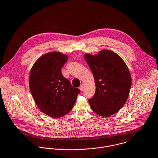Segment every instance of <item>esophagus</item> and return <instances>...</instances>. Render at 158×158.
I'll return each instance as SVG.
<instances>
[{
    "label": "esophagus",
    "mask_w": 158,
    "mask_h": 158,
    "mask_svg": "<svg viewBox=\"0 0 158 158\" xmlns=\"http://www.w3.org/2000/svg\"><path fill=\"white\" fill-rule=\"evenodd\" d=\"M84 88H85V86L83 85H81L80 87H79V89L81 91H83L84 90Z\"/></svg>",
    "instance_id": "esophagus-1"
}]
</instances>
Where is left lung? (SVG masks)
<instances>
[{"label": "left lung", "instance_id": "8db88e82", "mask_svg": "<svg viewBox=\"0 0 158 158\" xmlns=\"http://www.w3.org/2000/svg\"><path fill=\"white\" fill-rule=\"evenodd\" d=\"M94 77L96 93L88 100L93 111L108 117L121 108L129 94L132 80L129 69L116 53L102 50L97 54H85Z\"/></svg>", "mask_w": 158, "mask_h": 158}]
</instances>
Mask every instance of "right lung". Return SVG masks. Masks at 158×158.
<instances>
[{"label": "right lung", "mask_w": 158, "mask_h": 158, "mask_svg": "<svg viewBox=\"0 0 158 158\" xmlns=\"http://www.w3.org/2000/svg\"><path fill=\"white\" fill-rule=\"evenodd\" d=\"M67 59V54L58 52L46 53L35 62L29 75V88L36 105L42 112L55 118L72 110L80 93L61 73Z\"/></svg>", "instance_id": "obj_1"}]
</instances>
